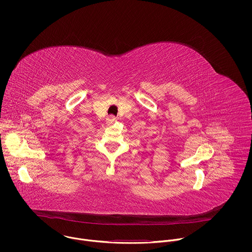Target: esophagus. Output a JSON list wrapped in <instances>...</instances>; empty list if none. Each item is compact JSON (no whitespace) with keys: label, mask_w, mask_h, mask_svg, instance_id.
I'll use <instances>...</instances> for the list:
<instances>
[{"label":"esophagus","mask_w":252,"mask_h":252,"mask_svg":"<svg viewBox=\"0 0 252 252\" xmlns=\"http://www.w3.org/2000/svg\"><path fill=\"white\" fill-rule=\"evenodd\" d=\"M107 121H108V123H113L116 121V117L114 115H108Z\"/></svg>","instance_id":"obj_1"}]
</instances>
